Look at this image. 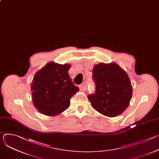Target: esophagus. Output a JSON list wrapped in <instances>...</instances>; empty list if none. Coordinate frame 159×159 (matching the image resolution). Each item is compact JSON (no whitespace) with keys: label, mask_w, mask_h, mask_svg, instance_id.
Masks as SVG:
<instances>
[{"label":"esophagus","mask_w":159,"mask_h":159,"mask_svg":"<svg viewBox=\"0 0 159 159\" xmlns=\"http://www.w3.org/2000/svg\"><path fill=\"white\" fill-rule=\"evenodd\" d=\"M87 87V81H84L82 84L80 85V88L82 90H86Z\"/></svg>","instance_id":"34e87169"}]
</instances>
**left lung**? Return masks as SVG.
<instances>
[{
  "mask_svg": "<svg viewBox=\"0 0 159 159\" xmlns=\"http://www.w3.org/2000/svg\"><path fill=\"white\" fill-rule=\"evenodd\" d=\"M93 79L95 92L87 96L93 107L109 117L121 114L132 96L131 84L124 70L115 63H101L94 66Z\"/></svg>",
  "mask_w": 159,
  "mask_h": 159,
  "instance_id": "8db88e82",
  "label": "left lung"
}]
</instances>
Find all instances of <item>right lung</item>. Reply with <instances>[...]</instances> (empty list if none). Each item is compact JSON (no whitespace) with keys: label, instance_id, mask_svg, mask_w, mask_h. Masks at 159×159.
Returning a JSON list of instances; mask_svg holds the SVG:
<instances>
[{"label":"right lung","instance_id":"obj_1","mask_svg":"<svg viewBox=\"0 0 159 159\" xmlns=\"http://www.w3.org/2000/svg\"><path fill=\"white\" fill-rule=\"evenodd\" d=\"M70 68L69 64L50 62L34 75L33 102L42 114L56 116L69 107L70 98L79 90L68 73Z\"/></svg>","mask_w":159,"mask_h":159}]
</instances>
